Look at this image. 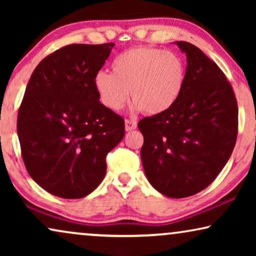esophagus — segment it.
<instances>
[{
	"label": "esophagus",
	"instance_id": "obj_1",
	"mask_svg": "<svg viewBox=\"0 0 256 256\" xmlns=\"http://www.w3.org/2000/svg\"><path fill=\"white\" fill-rule=\"evenodd\" d=\"M124 124H126V130L127 132L134 130V129H136V127H138V122H136L135 120H129V118H126Z\"/></svg>",
	"mask_w": 256,
	"mask_h": 256
}]
</instances>
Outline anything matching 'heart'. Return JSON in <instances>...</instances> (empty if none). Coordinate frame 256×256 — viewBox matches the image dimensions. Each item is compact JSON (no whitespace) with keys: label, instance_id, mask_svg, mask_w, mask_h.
Instances as JSON below:
<instances>
[{"label":"heart","instance_id":"obj_1","mask_svg":"<svg viewBox=\"0 0 256 256\" xmlns=\"http://www.w3.org/2000/svg\"><path fill=\"white\" fill-rule=\"evenodd\" d=\"M185 76V62L176 52L138 46L118 56L112 62V72H98L94 87L107 110H121L130 90L135 110L160 114L180 99Z\"/></svg>","mask_w":256,"mask_h":256}]
</instances>
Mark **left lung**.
I'll return each mask as SVG.
<instances>
[{
	"instance_id": "8db88e82",
	"label": "left lung",
	"mask_w": 256,
	"mask_h": 256,
	"mask_svg": "<svg viewBox=\"0 0 256 256\" xmlns=\"http://www.w3.org/2000/svg\"><path fill=\"white\" fill-rule=\"evenodd\" d=\"M188 58L183 92L163 113L140 120L150 184L170 198L194 196L216 180L238 136V102L226 76L200 48L177 42Z\"/></svg>"
}]
</instances>
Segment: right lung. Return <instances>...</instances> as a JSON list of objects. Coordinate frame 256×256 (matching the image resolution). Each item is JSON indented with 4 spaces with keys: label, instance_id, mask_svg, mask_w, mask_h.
I'll return each instance as SVG.
<instances>
[{
    "label": "right lung",
    "instance_id": "add662e5",
    "mask_svg": "<svg viewBox=\"0 0 256 256\" xmlns=\"http://www.w3.org/2000/svg\"><path fill=\"white\" fill-rule=\"evenodd\" d=\"M114 43L70 44L31 74L17 116L20 154L48 194L78 199L106 174V156L124 136V120L99 101L94 76Z\"/></svg>",
    "mask_w": 256,
    "mask_h": 256
}]
</instances>
